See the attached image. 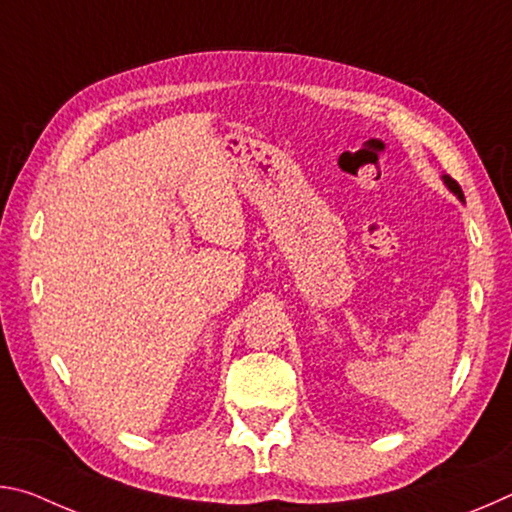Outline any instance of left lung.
<instances>
[{"label": "left lung", "instance_id": "left-lung-1", "mask_svg": "<svg viewBox=\"0 0 512 512\" xmlns=\"http://www.w3.org/2000/svg\"><path fill=\"white\" fill-rule=\"evenodd\" d=\"M445 183H447V187L449 189H452V192L458 196V198H463V189H461V185H458L456 183V180L454 178H449V176H445Z\"/></svg>", "mask_w": 512, "mask_h": 512}]
</instances>
